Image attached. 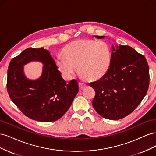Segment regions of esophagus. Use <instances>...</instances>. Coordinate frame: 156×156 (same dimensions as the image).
<instances>
[{
  "mask_svg": "<svg viewBox=\"0 0 156 156\" xmlns=\"http://www.w3.org/2000/svg\"><path fill=\"white\" fill-rule=\"evenodd\" d=\"M86 86H87L86 84L81 83V82L79 83V87L80 89H82V88H84V87H86Z\"/></svg>",
  "mask_w": 156,
  "mask_h": 156,
  "instance_id": "34e87169",
  "label": "esophagus"
}]
</instances>
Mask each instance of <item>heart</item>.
Segmentation results:
<instances>
[{
  "label": "heart",
  "mask_w": 156,
  "mask_h": 156,
  "mask_svg": "<svg viewBox=\"0 0 156 156\" xmlns=\"http://www.w3.org/2000/svg\"><path fill=\"white\" fill-rule=\"evenodd\" d=\"M62 55H58L55 62L67 77H72L78 66L80 75L88 80L97 81L105 76L111 66V50L103 41H74L64 47Z\"/></svg>",
  "instance_id": "b5f03b06"
}]
</instances>
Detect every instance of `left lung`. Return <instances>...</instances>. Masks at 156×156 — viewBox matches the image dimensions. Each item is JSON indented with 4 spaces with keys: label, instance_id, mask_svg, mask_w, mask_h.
I'll return each mask as SVG.
<instances>
[{
    "label": "left lung",
    "instance_id": "obj_1",
    "mask_svg": "<svg viewBox=\"0 0 156 156\" xmlns=\"http://www.w3.org/2000/svg\"><path fill=\"white\" fill-rule=\"evenodd\" d=\"M101 39L105 36H96ZM112 46L111 63L104 77L90 83L92 105L105 119L119 120L131 114L147 93L150 74L144 56L128 45Z\"/></svg>",
    "mask_w": 156,
    "mask_h": 156
}]
</instances>
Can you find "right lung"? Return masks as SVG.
<instances>
[{
    "instance_id": "add662e5",
    "label": "right lung",
    "mask_w": 156,
    "mask_h": 156,
    "mask_svg": "<svg viewBox=\"0 0 156 156\" xmlns=\"http://www.w3.org/2000/svg\"><path fill=\"white\" fill-rule=\"evenodd\" d=\"M32 60L44 64L41 77L36 81L27 80L23 74L22 66ZM6 87L12 101L23 114L43 122L60 119L79 91L76 80L66 82L49 52L44 48H29L11 60Z\"/></svg>"
}]
</instances>
